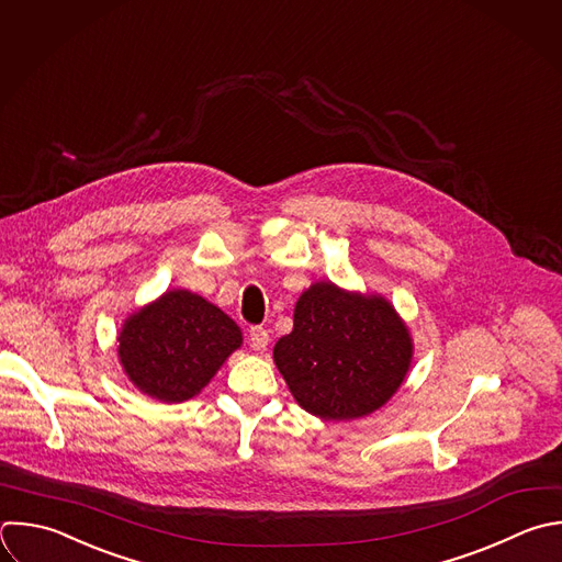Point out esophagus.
<instances>
[{"mask_svg":"<svg viewBox=\"0 0 562 562\" xmlns=\"http://www.w3.org/2000/svg\"><path fill=\"white\" fill-rule=\"evenodd\" d=\"M248 342H250V347H252L255 351H266V347H268V342H270V336H268V331H266L261 325H257V327H250Z\"/></svg>","mask_w":562,"mask_h":562,"instance_id":"34e87169","label":"esophagus"}]
</instances>
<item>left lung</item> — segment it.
<instances>
[{
    "instance_id": "left-lung-1",
    "label": "left lung",
    "mask_w": 562,
    "mask_h": 562,
    "mask_svg": "<svg viewBox=\"0 0 562 562\" xmlns=\"http://www.w3.org/2000/svg\"><path fill=\"white\" fill-rule=\"evenodd\" d=\"M272 353L299 406L321 419H356L400 389L413 342L384 296L321 281L299 296L294 327Z\"/></svg>"
}]
</instances>
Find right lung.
Returning <instances> with one entry per match:
<instances>
[{
    "label": "right lung",
    "instance_id": "right-lung-1",
    "mask_svg": "<svg viewBox=\"0 0 562 562\" xmlns=\"http://www.w3.org/2000/svg\"><path fill=\"white\" fill-rule=\"evenodd\" d=\"M241 329L189 290H167L134 312L119 334V358L138 391L160 402L195 397L241 347Z\"/></svg>",
    "mask_w": 562,
    "mask_h": 562
}]
</instances>
